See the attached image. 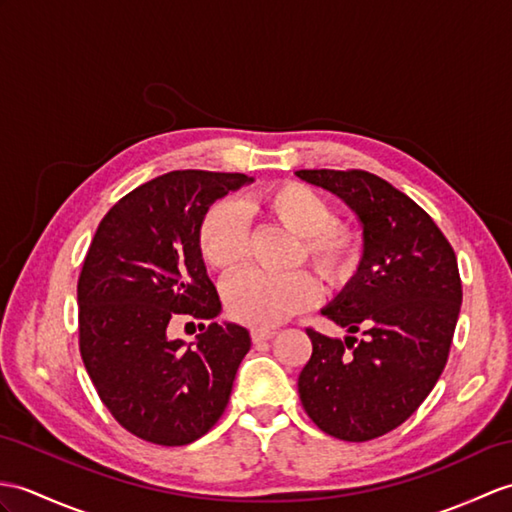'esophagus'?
<instances>
[{
    "label": "esophagus",
    "instance_id": "34e87169",
    "mask_svg": "<svg viewBox=\"0 0 512 512\" xmlns=\"http://www.w3.org/2000/svg\"><path fill=\"white\" fill-rule=\"evenodd\" d=\"M277 331L275 329H266V327H255L251 329V338L253 342H261V340H270L272 336H275Z\"/></svg>",
    "mask_w": 512,
    "mask_h": 512
}]
</instances>
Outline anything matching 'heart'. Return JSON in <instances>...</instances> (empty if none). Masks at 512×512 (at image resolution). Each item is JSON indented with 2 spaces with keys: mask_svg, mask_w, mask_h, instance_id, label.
Here are the masks:
<instances>
[{
  "mask_svg": "<svg viewBox=\"0 0 512 512\" xmlns=\"http://www.w3.org/2000/svg\"><path fill=\"white\" fill-rule=\"evenodd\" d=\"M246 216L279 224L296 235L294 264H310L327 285L347 283L362 257L360 235L349 224L334 220L325 196L303 183H279L248 194L240 207L229 200L213 202L198 227V251L211 268L227 272L246 255ZM318 285L310 272L294 270L270 275L264 270H242L224 285L229 314L253 327L279 325L316 301Z\"/></svg>",
  "mask_w": 512,
  "mask_h": 512,
  "instance_id": "1",
  "label": "heart"
}]
</instances>
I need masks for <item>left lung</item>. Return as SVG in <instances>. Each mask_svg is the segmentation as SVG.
I'll return each instance as SVG.
<instances>
[{"mask_svg": "<svg viewBox=\"0 0 512 512\" xmlns=\"http://www.w3.org/2000/svg\"><path fill=\"white\" fill-rule=\"evenodd\" d=\"M344 200L362 224L353 279L323 316L349 336L307 329L312 358L299 375L303 408L325 434L373 441L430 395L449 358L462 303L456 253L427 213L364 170H299Z\"/></svg>", "mask_w": 512, "mask_h": 512, "instance_id": "1", "label": "left lung"}]
</instances>
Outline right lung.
I'll list each match as a JSON object with an SVG mask.
<instances>
[{"label":"right lung","mask_w":512,"mask_h":512,"mask_svg":"<svg viewBox=\"0 0 512 512\" xmlns=\"http://www.w3.org/2000/svg\"><path fill=\"white\" fill-rule=\"evenodd\" d=\"M246 174L174 170L139 185L102 218L78 279L80 355L102 403L141 441L178 447L227 408L251 336L222 310L198 227ZM176 317L209 322L196 343L167 338Z\"/></svg>","instance_id":"obj_1"}]
</instances>
